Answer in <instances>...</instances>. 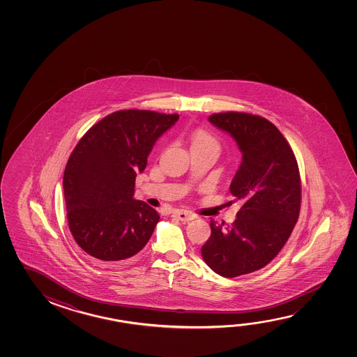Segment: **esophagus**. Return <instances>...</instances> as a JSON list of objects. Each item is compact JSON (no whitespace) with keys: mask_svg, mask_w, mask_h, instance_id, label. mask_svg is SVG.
<instances>
[{"mask_svg":"<svg viewBox=\"0 0 357 357\" xmlns=\"http://www.w3.org/2000/svg\"><path fill=\"white\" fill-rule=\"evenodd\" d=\"M173 215L178 218L181 222H190V220L197 218L192 211H183V209H176V211H173Z\"/></svg>","mask_w":357,"mask_h":357,"instance_id":"obj_1","label":"esophagus"}]
</instances>
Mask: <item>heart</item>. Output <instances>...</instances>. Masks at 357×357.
<instances>
[{
    "mask_svg": "<svg viewBox=\"0 0 357 357\" xmlns=\"http://www.w3.org/2000/svg\"><path fill=\"white\" fill-rule=\"evenodd\" d=\"M205 144L218 146L215 139L209 133H206L205 130L199 129L197 132H194L193 135H192V146H205Z\"/></svg>",
    "mask_w": 357,
    "mask_h": 357,
    "instance_id": "b5f03b06",
    "label": "heart"
}]
</instances>
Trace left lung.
I'll use <instances>...</instances> for the list:
<instances>
[{
  "instance_id": "8db88e82",
  "label": "left lung",
  "mask_w": 357,
  "mask_h": 357,
  "mask_svg": "<svg viewBox=\"0 0 357 357\" xmlns=\"http://www.w3.org/2000/svg\"><path fill=\"white\" fill-rule=\"evenodd\" d=\"M243 153L230 193L243 202L231 225L211 220L202 257L216 274L235 278L261 269L285 245L298 222L301 179L285 137L266 118L245 112L209 116Z\"/></svg>"
}]
</instances>
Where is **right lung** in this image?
I'll return each mask as SVG.
<instances>
[{"label": "right lung", "mask_w": 357, "mask_h": 357, "mask_svg": "<svg viewBox=\"0 0 357 357\" xmlns=\"http://www.w3.org/2000/svg\"><path fill=\"white\" fill-rule=\"evenodd\" d=\"M178 118L141 109L113 112L88 129L70 153L63 174L68 227L79 248L98 263H123L151 239L159 215L133 199L135 176Z\"/></svg>", "instance_id": "1"}]
</instances>
